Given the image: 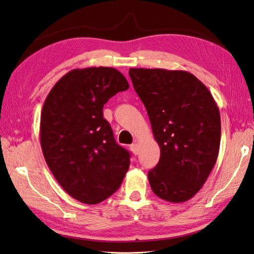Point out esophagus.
Listing matches in <instances>:
<instances>
[{"instance_id":"obj_1","label":"esophagus","mask_w":254,"mask_h":254,"mask_svg":"<svg viewBox=\"0 0 254 254\" xmlns=\"http://www.w3.org/2000/svg\"><path fill=\"white\" fill-rule=\"evenodd\" d=\"M129 149H131V151L133 152L134 155H137L138 154V145L136 143L132 144L131 146H129Z\"/></svg>"}]
</instances>
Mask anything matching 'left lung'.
I'll list each match as a JSON object with an SVG mask.
<instances>
[{"label":"left lung","instance_id":"left-lung-1","mask_svg":"<svg viewBox=\"0 0 254 254\" xmlns=\"http://www.w3.org/2000/svg\"><path fill=\"white\" fill-rule=\"evenodd\" d=\"M128 74L160 147V160L148 172L151 190L167 201H187L219 156V107L207 86L187 71L131 68Z\"/></svg>","mask_w":254,"mask_h":254}]
</instances>
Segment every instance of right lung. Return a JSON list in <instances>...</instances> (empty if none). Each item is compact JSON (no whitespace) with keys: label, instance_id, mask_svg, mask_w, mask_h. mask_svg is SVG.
I'll list each match as a JSON object with an SVG mask.
<instances>
[{"label":"right lung","instance_id":"1","mask_svg":"<svg viewBox=\"0 0 254 254\" xmlns=\"http://www.w3.org/2000/svg\"><path fill=\"white\" fill-rule=\"evenodd\" d=\"M128 86L115 68L73 69L45 99L40 123L43 156L64 190L80 202L104 201L127 172L131 155L116 143L103 108Z\"/></svg>","mask_w":254,"mask_h":254}]
</instances>
